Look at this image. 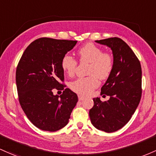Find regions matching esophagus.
Masks as SVG:
<instances>
[{"mask_svg":"<svg viewBox=\"0 0 156 156\" xmlns=\"http://www.w3.org/2000/svg\"><path fill=\"white\" fill-rule=\"evenodd\" d=\"M83 98H83V96H81V95H78V100L79 101H82Z\"/></svg>","mask_w":156,"mask_h":156,"instance_id":"1","label":"esophagus"}]
</instances>
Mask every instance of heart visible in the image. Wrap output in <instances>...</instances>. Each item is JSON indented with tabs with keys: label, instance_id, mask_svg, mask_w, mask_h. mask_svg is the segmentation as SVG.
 I'll use <instances>...</instances> for the list:
<instances>
[{
	"label": "heart",
	"instance_id": "obj_1",
	"mask_svg": "<svg viewBox=\"0 0 156 156\" xmlns=\"http://www.w3.org/2000/svg\"><path fill=\"white\" fill-rule=\"evenodd\" d=\"M79 61L88 63L87 74L85 78H79L69 83L72 91L80 95H88L99 86V80H106L112 73L114 67V58L109 52H103L101 48L92 43H88L78 51ZM61 67L68 76L75 75L78 62L71 55L65 54L61 59Z\"/></svg>",
	"mask_w": 156,
	"mask_h": 156
}]
</instances>
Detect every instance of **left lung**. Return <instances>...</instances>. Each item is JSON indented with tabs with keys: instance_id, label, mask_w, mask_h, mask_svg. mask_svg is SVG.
Here are the masks:
<instances>
[{
	"instance_id": "8db88e82",
	"label": "left lung",
	"mask_w": 156,
	"mask_h": 156,
	"mask_svg": "<svg viewBox=\"0 0 156 156\" xmlns=\"http://www.w3.org/2000/svg\"><path fill=\"white\" fill-rule=\"evenodd\" d=\"M95 41L111 48L114 67L101 90V95L110 98L104 102L99 98H93L94 106L89 114L95 128L113 133L127 124L139 104L141 66L136 54L122 39L115 37Z\"/></svg>"
}]
</instances>
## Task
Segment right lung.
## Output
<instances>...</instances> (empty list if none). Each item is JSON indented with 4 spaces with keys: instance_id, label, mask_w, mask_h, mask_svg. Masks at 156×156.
Wrapping results in <instances>:
<instances>
[{
    "instance_id": "add662e5",
    "label": "right lung",
    "mask_w": 156,
    "mask_h": 156,
    "mask_svg": "<svg viewBox=\"0 0 156 156\" xmlns=\"http://www.w3.org/2000/svg\"><path fill=\"white\" fill-rule=\"evenodd\" d=\"M77 41L41 37L32 42L22 55L16 69L18 100L29 120L42 130L55 132L68 124L78 96L66 86L61 59ZM61 81L62 83L59 82ZM53 88L63 89L60 96Z\"/></svg>"
}]
</instances>
